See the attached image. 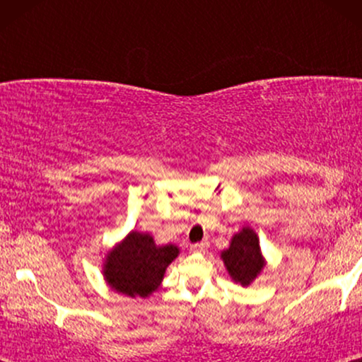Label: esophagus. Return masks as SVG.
I'll list each match as a JSON object with an SVG mask.
<instances>
[{"label":"esophagus","mask_w":362,"mask_h":362,"mask_svg":"<svg viewBox=\"0 0 362 362\" xmlns=\"http://www.w3.org/2000/svg\"><path fill=\"white\" fill-rule=\"evenodd\" d=\"M207 247H209V242L202 240V242H197V244H192L191 245V250L192 252H204Z\"/></svg>","instance_id":"esophagus-1"}]
</instances>
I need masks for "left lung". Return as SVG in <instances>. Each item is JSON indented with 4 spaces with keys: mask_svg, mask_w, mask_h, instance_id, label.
Segmentation results:
<instances>
[{
    "mask_svg": "<svg viewBox=\"0 0 362 362\" xmlns=\"http://www.w3.org/2000/svg\"><path fill=\"white\" fill-rule=\"evenodd\" d=\"M221 260L232 281L242 286H249L267 265L259 235L249 226H244L230 237L229 247L221 252Z\"/></svg>",
    "mask_w": 362,
    "mask_h": 362,
    "instance_id": "8db88e82",
    "label": "left lung"
}]
</instances>
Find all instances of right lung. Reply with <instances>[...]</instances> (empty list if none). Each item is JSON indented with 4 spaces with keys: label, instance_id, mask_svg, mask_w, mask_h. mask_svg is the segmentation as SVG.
<instances>
[{
    "label": "right lung",
    "instance_id": "add662e5",
    "mask_svg": "<svg viewBox=\"0 0 362 362\" xmlns=\"http://www.w3.org/2000/svg\"><path fill=\"white\" fill-rule=\"evenodd\" d=\"M177 255V245H158L150 232L130 230L105 254L103 280L117 293L148 298L161 285L166 269Z\"/></svg>",
    "mask_w": 362,
    "mask_h": 362
}]
</instances>
